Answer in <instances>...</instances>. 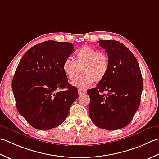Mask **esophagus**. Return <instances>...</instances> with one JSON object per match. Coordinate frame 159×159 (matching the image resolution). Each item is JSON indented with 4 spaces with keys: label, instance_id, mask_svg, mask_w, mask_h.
I'll return each mask as SVG.
<instances>
[{
    "label": "esophagus",
    "instance_id": "obj_1",
    "mask_svg": "<svg viewBox=\"0 0 159 159\" xmlns=\"http://www.w3.org/2000/svg\"><path fill=\"white\" fill-rule=\"evenodd\" d=\"M86 93V90L84 89H78V94L79 95H84V94Z\"/></svg>",
    "mask_w": 159,
    "mask_h": 159
}]
</instances>
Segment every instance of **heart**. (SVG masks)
<instances>
[{"mask_svg":"<svg viewBox=\"0 0 159 159\" xmlns=\"http://www.w3.org/2000/svg\"><path fill=\"white\" fill-rule=\"evenodd\" d=\"M74 57V60L70 58H66L64 60L62 69L64 74L71 81L75 80L82 69L83 75L73 83V85L77 88H88L95 81L98 82L104 79L108 72V56L87 45L77 50Z\"/></svg>","mask_w":159,"mask_h":159,"instance_id":"1","label":"heart"}]
</instances>
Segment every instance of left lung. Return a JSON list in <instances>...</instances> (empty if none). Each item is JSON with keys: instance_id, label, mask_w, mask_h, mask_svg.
<instances>
[{"instance_id": "left-lung-1", "label": "left lung", "mask_w": 159, "mask_h": 159, "mask_svg": "<svg viewBox=\"0 0 159 159\" xmlns=\"http://www.w3.org/2000/svg\"><path fill=\"white\" fill-rule=\"evenodd\" d=\"M110 61L108 72L95 88L87 90L89 114L100 128L115 130L127 126L137 112L143 88L140 68L134 54L116 40H99ZM107 91V95L101 93Z\"/></svg>"}]
</instances>
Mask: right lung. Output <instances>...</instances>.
Returning a JSON list of instances; mask_svg holds the SVG:
<instances>
[{"label":"right lung","instance_id":"obj_1","mask_svg":"<svg viewBox=\"0 0 159 159\" xmlns=\"http://www.w3.org/2000/svg\"><path fill=\"white\" fill-rule=\"evenodd\" d=\"M73 52L71 43L48 40L32 47L22 57L11 86L19 113L32 127L41 130L57 127L78 98L77 89L68 82L62 69ZM64 88L67 90H61Z\"/></svg>","mask_w":159,"mask_h":159}]
</instances>
